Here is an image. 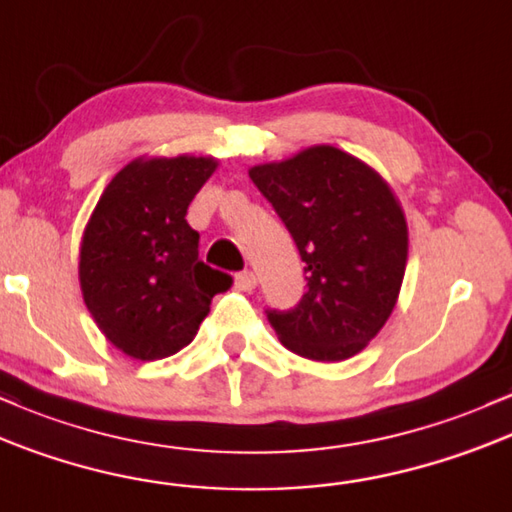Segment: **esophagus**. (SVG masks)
I'll list each match as a JSON object with an SVG mask.
<instances>
[{"label":"esophagus","mask_w":512,"mask_h":512,"mask_svg":"<svg viewBox=\"0 0 512 512\" xmlns=\"http://www.w3.org/2000/svg\"><path fill=\"white\" fill-rule=\"evenodd\" d=\"M234 285L241 292H254L256 290V275L251 271H241L237 278H234Z\"/></svg>","instance_id":"34e87169"}]
</instances>
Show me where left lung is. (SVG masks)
<instances>
[{
    "label": "left lung",
    "mask_w": 512,
    "mask_h": 512,
    "mask_svg": "<svg viewBox=\"0 0 512 512\" xmlns=\"http://www.w3.org/2000/svg\"><path fill=\"white\" fill-rule=\"evenodd\" d=\"M290 229L307 292L290 312H268L280 343L302 358L358 355L392 317L409 261V225L380 171L331 145L249 169Z\"/></svg>",
    "instance_id": "obj_1"
}]
</instances>
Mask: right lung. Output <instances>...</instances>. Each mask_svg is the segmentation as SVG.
Wrapping results in <instances>:
<instances>
[{
    "instance_id": "add662e5",
    "label": "right lung",
    "mask_w": 512,
    "mask_h": 512,
    "mask_svg": "<svg viewBox=\"0 0 512 512\" xmlns=\"http://www.w3.org/2000/svg\"><path fill=\"white\" fill-rule=\"evenodd\" d=\"M215 157H137L113 176L79 244V287L99 331L120 353L159 360L193 341L232 278L198 261L186 222Z\"/></svg>"
}]
</instances>
